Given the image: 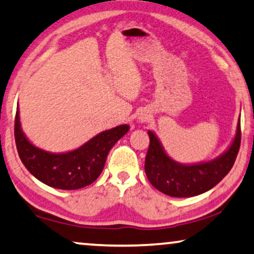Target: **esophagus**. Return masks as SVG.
<instances>
[{
    "label": "esophagus",
    "mask_w": 254,
    "mask_h": 254,
    "mask_svg": "<svg viewBox=\"0 0 254 254\" xmlns=\"http://www.w3.org/2000/svg\"><path fill=\"white\" fill-rule=\"evenodd\" d=\"M148 119H149V115L147 113H142V114H140V115H139V122H146V121H148Z\"/></svg>",
    "instance_id": "obj_1"
}]
</instances>
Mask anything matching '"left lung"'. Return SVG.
I'll list each match as a JSON object with an SVG mask.
<instances>
[{
	"label": "left lung",
	"mask_w": 254,
	"mask_h": 254,
	"mask_svg": "<svg viewBox=\"0 0 254 254\" xmlns=\"http://www.w3.org/2000/svg\"><path fill=\"white\" fill-rule=\"evenodd\" d=\"M148 137L145 173L149 183L170 197H194L219 184L233 168L241 146V119L234 140L227 151L207 162L183 164L175 161L164 151L154 132L148 131Z\"/></svg>",
	"instance_id": "8db88e82"
}]
</instances>
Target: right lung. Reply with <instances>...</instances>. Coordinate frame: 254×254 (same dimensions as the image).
Segmentation results:
<instances>
[{"instance_id":"obj_1","label":"right lung","mask_w":254,"mask_h":254,"mask_svg":"<svg viewBox=\"0 0 254 254\" xmlns=\"http://www.w3.org/2000/svg\"><path fill=\"white\" fill-rule=\"evenodd\" d=\"M127 124L102 131L80 147L52 153L32 144L21 130L19 108L15 119V140L19 158L35 178L48 187L77 190L92 184L102 173L113 146L128 131Z\"/></svg>"}]
</instances>
